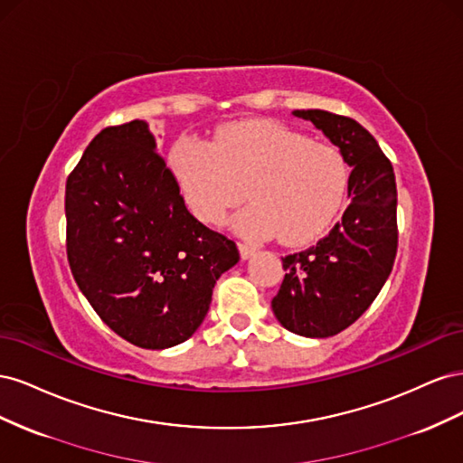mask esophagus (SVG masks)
I'll list each match as a JSON object with an SVG mask.
<instances>
[{"label": "esophagus", "instance_id": "obj_1", "mask_svg": "<svg viewBox=\"0 0 463 463\" xmlns=\"http://www.w3.org/2000/svg\"><path fill=\"white\" fill-rule=\"evenodd\" d=\"M237 247H240V255H241V259H243V260L250 259V257H253V255L257 253V247H255V245H249V243H240V245H237Z\"/></svg>", "mask_w": 463, "mask_h": 463}]
</instances>
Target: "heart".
I'll list each match as a JSON object with an SVG mask.
<instances>
[{
    "label": "heart",
    "instance_id": "heart-1",
    "mask_svg": "<svg viewBox=\"0 0 463 463\" xmlns=\"http://www.w3.org/2000/svg\"><path fill=\"white\" fill-rule=\"evenodd\" d=\"M170 170L191 213L220 222L245 197L233 226L245 237L276 235L288 245L313 241L338 214L347 167L334 146L313 143L276 121L228 125L210 141L184 137Z\"/></svg>",
    "mask_w": 463,
    "mask_h": 463
}]
</instances>
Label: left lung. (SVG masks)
I'll return each instance as SVG.
<instances>
[{
	"mask_svg": "<svg viewBox=\"0 0 463 463\" xmlns=\"http://www.w3.org/2000/svg\"><path fill=\"white\" fill-rule=\"evenodd\" d=\"M340 148L352 167L349 204L315 247L282 259L286 270L272 311L286 330L328 338L365 313L388 279L398 249L396 177L374 137L325 109H293Z\"/></svg>",
	"mask_w": 463,
	"mask_h": 463,
	"instance_id": "1",
	"label": "left lung"
}]
</instances>
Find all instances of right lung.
I'll list each match as a JSON object with an SVG mask.
<instances>
[{
	"instance_id": "1",
	"label": "right lung",
	"mask_w": 463,
	"mask_h": 463,
	"mask_svg": "<svg viewBox=\"0 0 463 463\" xmlns=\"http://www.w3.org/2000/svg\"><path fill=\"white\" fill-rule=\"evenodd\" d=\"M156 150L143 119L108 128L65 185L75 282L111 330L145 349L189 340L216 279L240 260L232 240L189 213Z\"/></svg>"
}]
</instances>
